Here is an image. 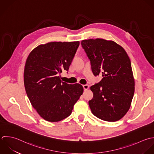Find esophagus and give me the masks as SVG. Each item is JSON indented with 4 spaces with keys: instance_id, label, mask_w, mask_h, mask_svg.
Segmentation results:
<instances>
[{
    "instance_id": "esophagus-1",
    "label": "esophagus",
    "mask_w": 154,
    "mask_h": 154,
    "mask_svg": "<svg viewBox=\"0 0 154 154\" xmlns=\"http://www.w3.org/2000/svg\"><path fill=\"white\" fill-rule=\"evenodd\" d=\"M83 88H84L85 91H87L89 88L88 85H83Z\"/></svg>"
}]
</instances>
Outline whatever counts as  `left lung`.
Here are the masks:
<instances>
[{"instance_id": "8db88e82", "label": "left lung", "mask_w": 154, "mask_h": 154, "mask_svg": "<svg viewBox=\"0 0 154 154\" xmlns=\"http://www.w3.org/2000/svg\"><path fill=\"white\" fill-rule=\"evenodd\" d=\"M81 44L94 74H102L103 77L90 88L94 94L89 101L92 113L106 121L120 120L130 108L135 89L129 56L122 46L112 40L89 39Z\"/></svg>"}]
</instances>
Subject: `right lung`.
Wrapping results in <instances>:
<instances>
[{
    "mask_svg": "<svg viewBox=\"0 0 154 154\" xmlns=\"http://www.w3.org/2000/svg\"><path fill=\"white\" fill-rule=\"evenodd\" d=\"M79 44V41L41 44L26 59L25 90L32 106L47 121L59 122L69 116L83 92L82 85L63 82L59 75L68 70Z\"/></svg>",
    "mask_w": 154,
    "mask_h": 154,
    "instance_id": "obj_1",
    "label": "right lung"
}]
</instances>
